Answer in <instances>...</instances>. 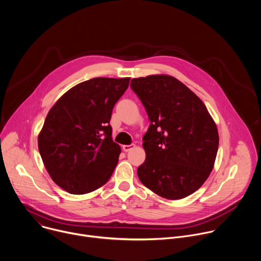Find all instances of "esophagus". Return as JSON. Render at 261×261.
<instances>
[{
  "instance_id": "obj_1",
  "label": "esophagus",
  "mask_w": 261,
  "mask_h": 261,
  "mask_svg": "<svg viewBox=\"0 0 261 261\" xmlns=\"http://www.w3.org/2000/svg\"><path fill=\"white\" fill-rule=\"evenodd\" d=\"M134 146H135V144H125V145H123V150L125 152H129L132 150V148H134Z\"/></svg>"
}]
</instances>
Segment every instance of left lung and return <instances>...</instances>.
<instances>
[{
  "label": "left lung",
  "instance_id": "1",
  "mask_svg": "<svg viewBox=\"0 0 261 261\" xmlns=\"http://www.w3.org/2000/svg\"><path fill=\"white\" fill-rule=\"evenodd\" d=\"M151 124L144 134L145 160L137 168L140 181L167 199H180L198 190L217 156L219 135L203 102L168 75L133 79Z\"/></svg>",
  "mask_w": 261,
  "mask_h": 261
}]
</instances>
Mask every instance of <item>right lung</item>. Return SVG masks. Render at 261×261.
<instances>
[{
  "label": "right lung",
  "instance_id": "add662e5",
  "mask_svg": "<svg viewBox=\"0 0 261 261\" xmlns=\"http://www.w3.org/2000/svg\"><path fill=\"white\" fill-rule=\"evenodd\" d=\"M130 79L97 77L79 84L51 107L38 136L53 180L70 194H86L113 174L121 147L111 137L114 106Z\"/></svg>",
  "mask_w": 261,
  "mask_h": 261
}]
</instances>
